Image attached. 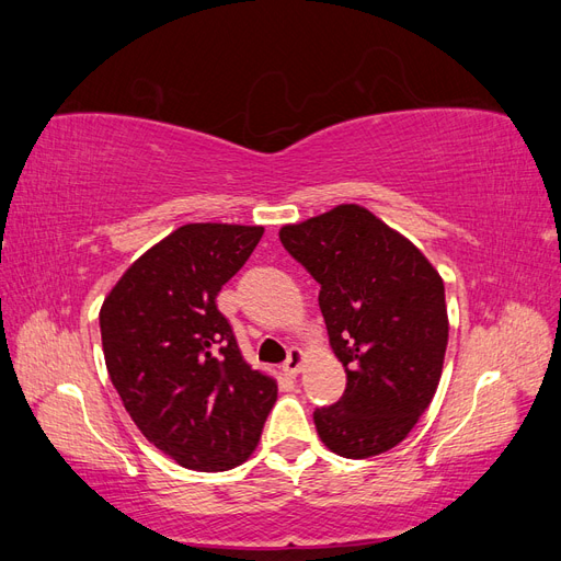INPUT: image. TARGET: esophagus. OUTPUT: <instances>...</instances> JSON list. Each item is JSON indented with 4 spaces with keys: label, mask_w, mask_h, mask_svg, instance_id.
<instances>
[{
    "label": "esophagus",
    "mask_w": 561,
    "mask_h": 561,
    "mask_svg": "<svg viewBox=\"0 0 561 561\" xmlns=\"http://www.w3.org/2000/svg\"><path fill=\"white\" fill-rule=\"evenodd\" d=\"M304 358H307V355H304L301 348H290V355H287V360L283 363V371H285V375L295 379V377L299 375V371H301Z\"/></svg>",
    "instance_id": "1"
}]
</instances>
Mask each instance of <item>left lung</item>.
<instances>
[{
  "label": "left lung",
  "mask_w": 561,
  "mask_h": 561,
  "mask_svg": "<svg viewBox=\"0 0 561 561\" xmlns=\"http://www.w3.org/2000/svg\"><path fill=\"white\" fill-rule=\"evenodd\" d=\"M280 243L320 283L318 304L346 390L313 412L344 458L400 445L428 410L449 339L445 283L410 239L358 203L285 225Z\"/></svg>",
  "instance_id": "obj_1"
}]
</instances>
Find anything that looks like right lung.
<instances>
[{"label":"right lung","mask_w":561,"mask_h":561,"mask_svg":"<svg viewBox=\"0 0 561 561\" xmlns=\"http://www.w3.org/2000/svg\"><path fill=\"white\" fill-rule=\"evenodd\" d=\"M262 233L257 225H184L140 254L100 309L118 398L182 468L219 472L248 461L278 398L276 379L252 369L215 304Z\"/></svg>","instance_id":"right-lung-1"}]
</instances>
